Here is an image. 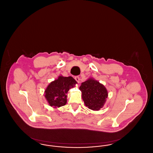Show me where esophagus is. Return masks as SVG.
<instances>
[{
    "mask_svg": "<svg viewBox=\"0 0 153 153\" xmlns=\"http://www.w3.org/2000/svg\"><path fill=\"white\" fill-rule=\"evenodd\" d=\"M74 79L76 80V81L78 83L80 82V77H79V76H76V77H74Z\"/></svg>",
    "mask_w": 153,
    "mask_h": 153,
    "instance_id": "esophagus-1",
    "label": "esophagus"
}]
</instances>
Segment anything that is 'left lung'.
<instances>
[{
  "instance_id": "1",
  "label": "left lung",
  "mask_w": 153,
  "mask_h": 153,
  "mask_svg": "<svg viewBox=\"0 0 153 153\" xmlns=\"http://www.w3.org/2000/svg\"><path fill=\"white\" fill-rule=\"evenodd\" d=\"M79 89L85 105L89 109L99 111L103 107L108 94L104 85L93 78H89L81 83Z\"/></svg>"
}]
</instances>
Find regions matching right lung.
Listing matches in <instances>:
<instances>
[{"instance_id":"add662e5","label":"right lung","mask_w":153,"mask_h":153,"mask_svg":"<svg viewBox=\"0 0 153 153\" xmlns=\"http://www.w3.org/2000/svg\"><path fill=\"white\" fill-rule=\"evenodd\" d=\"M76 84L77 81L71 76H59L57 79L51 82L45 90V97L49 105L54 108L65 105L68 92Z\"/></svg>"}]
</instances>
